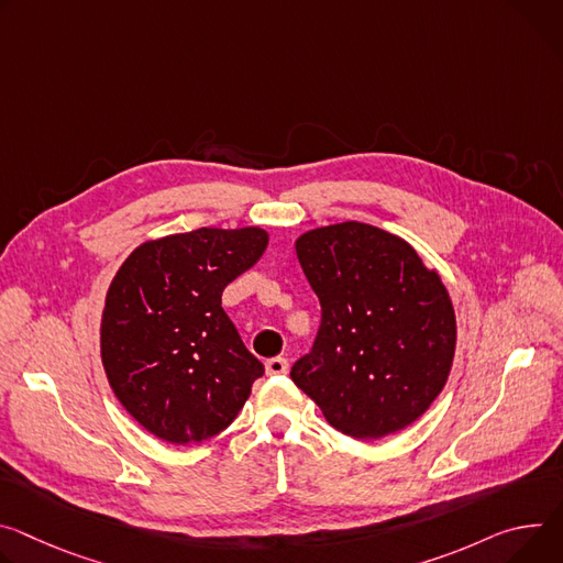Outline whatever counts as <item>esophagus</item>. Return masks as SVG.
Returning a JSON list of instances; mask_svg holds the SVG:
<instances>
[{
	"instance_id": "esophagus-1",
	"label": "esophagus",
	"mask_w": 563,
	"mask_h": 563,
	"mask_svg": "<svg viewBox=\"0 0 563 563\" xmlns=\"http://www.w3.org/2000/svg\"><path fill=\"white\" fill-rule=\"evenodd\" d=\"M265 371H267L269 377H278V375H285L289 371V364H287L285 356H274V360H267Z\"/></svg>"
}]
</instances>
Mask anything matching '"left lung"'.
<instances>
[{
	"instance_id": "left-lung-1",
	"label": "left lung",
	"mask_w": 563,
	"mask_h": 563,
	"mask_svg": "<svg viewBox=\"0 0 563 563\" xmlns=\"http://www.w3.org/2000/svg\"><path fill=\"white\" fill-rule=\"evenodd\" d=\"M296 255L319 296L321 330L294 364V384L345 435L377 440L413 424L455 354L440 274L404 238L352 220L305 231Z\"/></svg>"
}]
</instances>
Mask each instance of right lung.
Wrapping results in <instances>:
<instances>
[{
    "label": "right lung",
    "mask_w": 563,
    "mask_h": 563,
    "mask_svg": "<svg viewBox=\"0 0 563 563\" xmlns=\"http://www.w3.org/2000/svg\"><path fill=\"white\" fill-rule=\"evenodd\" d=\"M267 242L261 227L170 233L139 244L112 278L100 360L121 406L159 440H211L265 373L222 310V291Z\"/></svg>",
    "instance_id": "1"
}]
</instances>
